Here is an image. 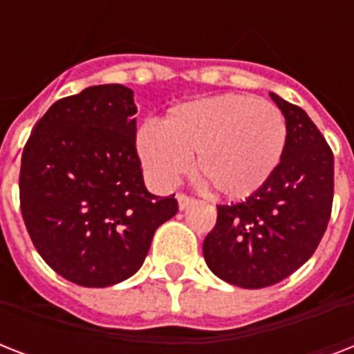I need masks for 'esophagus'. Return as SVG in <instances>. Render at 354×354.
Returning <instances> with one entry per match:
<instances>
[{
  "mask_svg": "<svg viewBox=\"0 0 354 354\" xmlns=\"http://www.w3.org/2000/svg\"><path fill=\"white\" fill-rule=\"evenodd\" d=\"M176 198H178V205H180V209H185V207H189L191 204H194L193 196H189V194H185V193H178Z\"/></svg>",
  "mask_w": 354,
  "mask_h": 354,
  "instance_id": "obj_1",
  "label": "esophagus"
}]
</instances>
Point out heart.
Masks as SVG:
<instances>
[{
    "instance_id": "1",
    "label": "heart",
    "mask_w": 354,
    "mask_h": 354,
    "mask_svg": "<svg viewBox=\"0 0 354 354\" xmlns=\"http://www.w3.org/2000/svg\"><path fill=\"white\" fill-rule=\"evenodd\" d=\"M286 145L285 115L274 102L224 93L171 108L139 133L138 149L160 185H172L189 169L222 198L252 196L279 167Z\"/></svg>"
}]
</instances>
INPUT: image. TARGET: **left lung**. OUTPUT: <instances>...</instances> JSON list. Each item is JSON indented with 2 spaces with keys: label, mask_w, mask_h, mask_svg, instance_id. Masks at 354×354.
Returning a JSON list of instances; mask_svg holds the SVG:
<instances>
[{
  "label": "left lung",
  "mask_w": 354,
  "mask_h": 354,
  "mask_svg": "<svg viewBox=\"0 0 354 354\" xmlns=\"http://www.w3.org/2000/svg\"><path fill=\"white\" fill-rule=\"evenodd\" d=\"M286 119V145L268 182L241 204L216 205L204 259L221 279L264 288L316 252L333 211L335 156L305 110L270 93Z\"/></svg>",
  "instance_id": "8db88e82"
}]
</instances>
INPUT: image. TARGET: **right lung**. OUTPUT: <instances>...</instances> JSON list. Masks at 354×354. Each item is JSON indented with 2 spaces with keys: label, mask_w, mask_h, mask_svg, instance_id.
Masks as SVG:
<instances>
[{
  "label": "right lung",
  "mask_w": 354,
  "mask_h": 354,
  "mask_svg": "<svg viewBox=\"0 0 354 354\" xmlns=\"http://www.w3.org/2000/svg\"><path fill=\"white\" fill-rule=\"evenodd\" d=\"M133 91L121 84L64 97L21 154L19 207L36 252L64 279L110 286L141 268L178 202L145 187Z\"/></svg>",
  "instance_id": "add662e5"
}]
</instances>
